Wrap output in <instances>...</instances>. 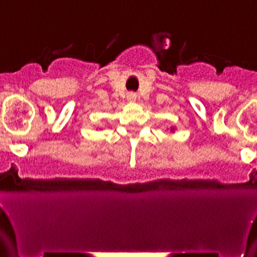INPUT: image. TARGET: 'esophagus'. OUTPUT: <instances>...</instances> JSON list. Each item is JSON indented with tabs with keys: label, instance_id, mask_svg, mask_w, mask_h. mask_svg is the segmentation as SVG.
<instances>
[{
	"label": "esophagus",
	"instance_id": "obj_1",
	"mask_svg": "<svg viewBox=\"0 0 257 257\" xmlns=\"http://www.w3.org/2000/svg\"><path fill=\"white\" fill-rule=\"evenodd\" d=\"M126 98H128L129 101H135V99H137V94H135L134 92H129L128 95H126Z\"/></svg>",
	"mask_w": 257,
	"mask_h": 257
}]
</instances>
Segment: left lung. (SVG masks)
<instances>
[{"instance_id": "left-lung-1", "label": "left lung", "mask_w": 257, "mask_h": 257, "mask_svg": "<svg viewBox=\"0 0 257 257\" xmlns=\"http://www.w3.org/2000/svg\"><path fill=\"white\" fill-rule=\"evenodd\" d=\"M171 132H174V128H172V129H171Z\"/></svg>"}]
</instances>
